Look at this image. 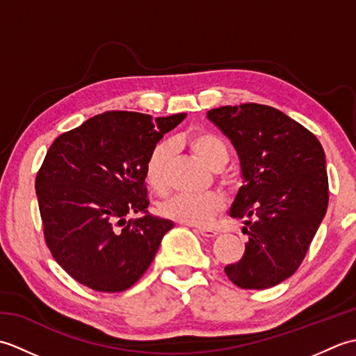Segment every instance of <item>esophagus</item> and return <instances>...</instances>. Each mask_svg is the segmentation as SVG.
I'll return each instance as SVG.
<instances>
[{
  "label": "esophagus",
  "instance_id": "obj_1",
  "mask_svg": "<svg viewBox=\"0 0 356 356\" xmlns=\"http://www.w3.org/2000/svg\"><path fill=\"white\" fill-rule=\"evenodd\" d=\"M197 232L202 234L203 237H216L218 234L216 229H211V228H197Z\"/></svg>",
  "mask_w": 356,
  "mask_h": 356
}]
</instances>
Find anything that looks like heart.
I'll return each instance as SVG.
<instances>
[{
  "label": "heart",
  "instance_id": "1",
  "mask_svg": "<svg viewBox=\"0 0 356 356\" xmlns=\"http://www.w3.org/2000/svg\"><path fill=\"white\" fill-rule=\"evenodd\" d=\"M186 145L211 170H220L228 162L229 151L222 138L211 131H197L186 139ZM171 143L159 142L149 151L145 162V179L156 191H165L168 185V163ZM225 195L218 191L200 194L180 193L165 200L161 211L165 217L185 225L205 226L225 208Z\"/></svg>",
  "mask_w": 356,
  "mask_h": 356
}]
</instances>
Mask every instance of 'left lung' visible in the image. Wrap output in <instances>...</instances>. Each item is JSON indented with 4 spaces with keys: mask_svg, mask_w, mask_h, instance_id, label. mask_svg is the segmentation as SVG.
<instances>
[{
    "mask_svg": "<svg viewBox=\"0 0 356 356\" xmlns=\"http://www.w3.org/2000/svg\"><path fill=\"white\" fill-rule=\"evenodd\" d=\"M207 116L236 147L245 179L229 216L245 218L249 241L225 274L243 289H268L300 268L326 216L324 149L314 133L269 105H226Z\"/></svg>",
    "mask_w": 356,
    "mask_h": 356,
    "instance_id": "8db88e82",
    "label": "left lung"
}]
</instances>
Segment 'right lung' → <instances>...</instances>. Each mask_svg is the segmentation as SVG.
<instances>
[{
    "label": "right lung",
    "instance_id": "right-lung-1",
    "mask_svg": "<svg viewBox=\"0 0 356 356\" xmlns=\"http://www.w3.org/2000/svg\"><path fill=\"white\" fill-rule=\"evenodd\" d=\"M185 115L107 111L58 136L36 174L44 240L67 274L122 292L145 274L172 222L147 214L145 162ZM146 213L127 221L130 212Z\"/></svg>",
    "mask_w": 356,
    "mask_h": 356
}]
</instances>
